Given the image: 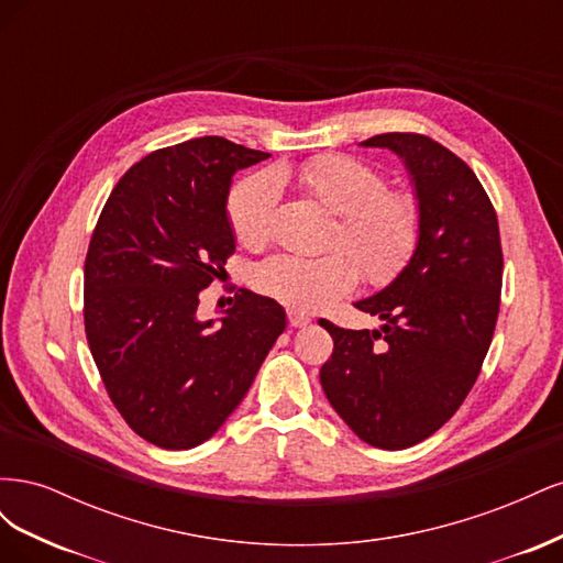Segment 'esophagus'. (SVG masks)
Listing matches in <instances>:
<instances>
[{
    "label": "esophagus",
    "instance_id": "esophagus-1",
    "mask_svg": "<svg viewBox=\"0 0 563 563\" xmlns=\"http://www.w3.org/2000/svg\"><path fill=\"white\" fill-rule=\"evenodd\" d=\"M286 317H288V323H291L294 329H302V327H308V323L312 321L308 314L300 312V310H286Z\"/></svg>",
    "mask_w": 563,
    "mask_h": 563
}]
</instances>
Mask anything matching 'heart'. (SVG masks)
<instances>
[{"label":"heart","mask_w":563,"mask_h":563,"mask_svg":"<svg viewBox=\"0 0 563 563\" xmlns=\"http://www.w3.org/2000/svg\"><path fill=\"white\" fill-rule=\"evenodd\" d=\"M296 183L331 213L340 216L327 255H272L253 272L263 296L291 310H317L360 284V269L371 286L395 282L411 263L420 242V203L411 192L389 190L376 166L350 155H319L296 166H275L232 190L230 228L246 249H263L275 234L282 185Z\"/></svg>","instance_id":"1"}]
</instances>
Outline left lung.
I'll return each instance as SVG.
<instances>
[{"instance_id": "left-lung-1", "label": "left lung", "mask_w": 563, "mask_h": 563, "mask_svg": "<svg viewBox=\"0 0 563 563\" xmlns=\"http://www.w3.org/2000/svg\"><path fill=\"white\" fill-rule=\"evenodd\" d=\"M411 174L420 242L380 294L354 308L383 319L376 331L340 329L321 366L323 395L366 444L399 451L432 437L470 395L496 331L503 246L496 209L457 155L422 133H380Z\"/></svg>"}]
</instances>
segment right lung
Returning a JSON list of instances; mask_svg holds the SVG:
<instances>
[{
  "label": "right lung",
  "mask_w": 563,
  "mask_h": 563,
  "mask_svg": "<svg viewBox=\"0 0 563 563\" xmlns=\"http://www.w3.org/2000/svg\"><path fill=\"white\" fill-rule=\"evenodd\" d=\"M267 152L203 135L119 178L84 263V329L117 411L168 451L211 439L286 329L279 302L240 288L213 327L199 294L234 253L232 176Z\"/></svg>",
  "instance_id": "add662e5"
}]
</instances>
